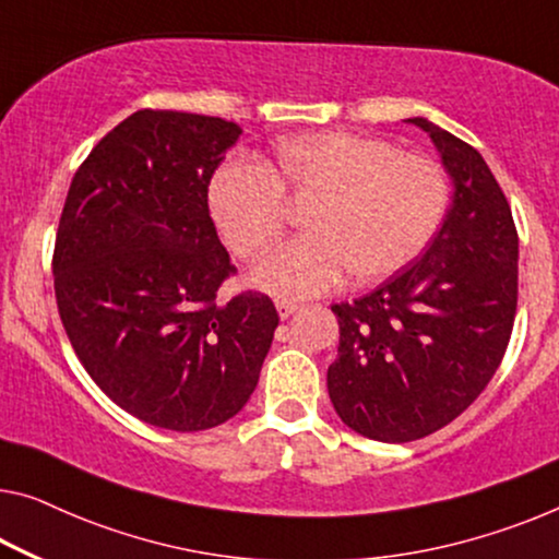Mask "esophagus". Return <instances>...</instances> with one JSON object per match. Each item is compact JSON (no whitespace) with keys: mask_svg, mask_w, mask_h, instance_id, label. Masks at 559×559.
I'll list each match as a JSON object with an SVG mask.
<instances>
[{"mask_svg":"<svg viewBox=\"0 0 559 559\" xmlns=\"http://www.w3.org/2000/svg\"><path fill=\"white\" fill-rule=\"evenodd\" d=\"M296 308H298V304H294V301H286V298H278V301H276V311H278L281 319H288V316L294 313Z\"/></svg>","mask_w":559,"mask_h":559,"instance_id":"34e87169","label":"esophagus"}]
</instances>
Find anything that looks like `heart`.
<instances>
[{
	"mask_svg": "<svg viewBox=\"0 0 559 559\" xmlns=\"http://www.w3.org/2000/svg\"><path fill=\"white\" fill-rule=\"evenodd\" d=\"M283 198H308L301 213L308 233L265 258L255 281L278 296H313L344 271L369 283L409 265L444 223L452 186L435 157L329 130L281 138L265 163L233 157L207 188L215 228L243 261L283 236Z\"/></svg>",
	"mask_w": 559,
	"mask_h": 559,
	"instance_id": "heart-1",
	"label": "heart"
}]
</instances>
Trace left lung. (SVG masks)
<instances>
[{
	"label": "left lung",
	"mask_w": 559,
	"mask_h": 559,
	"mask_svg": "<svg viewBox=\"0 0 559 559\" xmlns=\"http://www.w3.org/2000/svg\"><path fill=\"white\" fill-rule=\"evenodd\" d=\"M429 132L454 180L444 223L412 265L377 290L336 304L338 356L329 396L359 435L402 444L454 421L510 344L518 313V228L485 157L452 132Z\"/></svg>",
	"instance_id": "1"
}]
</instances>
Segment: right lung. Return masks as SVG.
<instances>
[{
	"label": "right lung",
	"mask_w": 559,
	"mask_h": 559,
	"mask_svg": "<svg viewBox=\"0 0 559 559\" xmlns=\"http://www.w3.org/2000/svg\"><path fill=\"white\" fill-rule=\"evenodd\" d=\"M236 122L138 110L74 173L55 238V296L80 364L115 404L170 431L243 409L278 311L261 290L223 301L236 265L207 211Z\"/></svg>",
	"instance_id": "add662e5"
}]
</instances>
